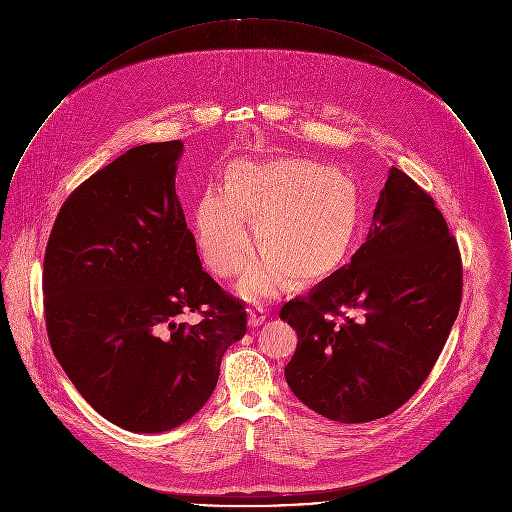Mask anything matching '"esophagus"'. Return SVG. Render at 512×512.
I'll use <instances>...</instances> for the list:
<instances>
[{
	"mask_svg": "<svg viewBox=\"0 0 512 512\" xmlns=\"http://www.w3.org/2000/svg\"><path fill=\"white\" fill-rule=\"evenodd\" d=\"M246 311H248V323H250L252 327H258V325H262V323L266 321V317H268V311H266V307H262V305H254V307H248Z\"/></svg>",
	"mask_w": 512,
	"mask_h": 512,
	"instance_id": "esophagus-1",
	"label": "esophagus"
}]
</instances>
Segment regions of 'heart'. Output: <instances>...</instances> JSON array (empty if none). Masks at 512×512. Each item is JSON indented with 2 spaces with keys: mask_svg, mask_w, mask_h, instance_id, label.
Masks as SVG:
<instances>
[{
  "mask_svg": "<svg viewBox=\"0 0 512 512\" xmlns=\"http://www.w3.org/2000/svg\"><path fill=\"white\" fill-rule=\"evenodd\" d=\"M262 254L238 284L244 297L319 280L345 258L357 222L349 181L305 159L236 163L224 189H207L195 211V240L207 268L222 280L236 276L248 256L250 228Z\"/></svg>",
  "mask_w": 512,
  "mask_h": 512,
  "instance_id": "heart-1",
  "label": "heart"
}]
</instances>
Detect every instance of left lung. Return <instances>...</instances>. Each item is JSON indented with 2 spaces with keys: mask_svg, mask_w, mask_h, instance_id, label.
<instances>
[{
  "mask_svg": "<svg viewBox=\"0 0 512 512\" xmlns=\"http://www.w3.org/2000/svg\"><path fill=\"white\" fill-rule=\"evenodd\" d=\"M461 293V252L436 201L392 167L351 264L280 309L297 333L293 394L341 424L392 414L430 376Z\"/></svg>",
  "mask_w": 512,
  "mask_h": 512,
  "instance_id": "1",
  "label": "left lung"
}]
</instances>
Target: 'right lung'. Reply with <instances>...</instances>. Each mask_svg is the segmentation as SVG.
<instances>
[{
    "instance_id": "right-lung-1",
    "label": "right lung",
    "mask_w": 512,
    "mask_h": 512,
    "mask_svg": "<svg viewBox=\"0 0 512 512\" xmlns=\"http://www.w3.org/2000/svg\"><path fill=\"white\" fill-rule=\"evenodd\" d=\"M183 142L134 147L63 203L43 262L51 349L82 398L138 434L177 428L213 394L244 301L203 270L175 193ZM202 319L187 324L182 317Z\"/></svg>"
}]
</instances>
